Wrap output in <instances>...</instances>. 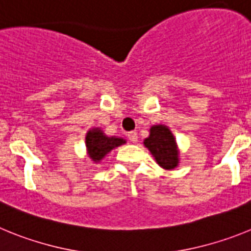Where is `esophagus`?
I'll return each instance as SVG.
<instances>
[{
  "label": "esophagus",
  "mask_w": 251,
  "mask_h": 251,
  "mask_svg": "<svg viewBox=\"0 0 251 251\" xmlns=\"http://www.w3.org/2000/svg\"><path fill=\"white\" fill-rule=\"evenodd\" d=\"M127 136H128V139H129L132 143H136V142L138 141V134H137V132H134V130H133V132L128 133Z\"/></svg>",
  "instance_id": "esophagus-1"
}]
</instances>
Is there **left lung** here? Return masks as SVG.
Masks as SVG:
<instances>
[{
  "label": "left lung",
  "instance_id": "left-lung-1",
  "mask_svg": "<svg viewBox=\"0 0 251 251\" xmlns=\"http://www.w3.org/2000/svg\"><path fill=\"white\" fill-rule=\"evenodd\" d=\"M143 143L162 168L174 170L178 166L179 153L177 150L176 139L167 126H152L150 129V137L146 138Z\"/></svg>",
  "mask_w": 251,
  "mask_h": 251
}]
</instances>
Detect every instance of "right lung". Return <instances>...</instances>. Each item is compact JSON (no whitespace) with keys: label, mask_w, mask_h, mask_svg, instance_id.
<instances>
[{"label":"right lung","mask_w":251,"mask_h":251,"mask_svg":"<svg viewBox=\"0 0 251 251\" xmlns=\"http://www.w3.org/2000/svg\"><path fill=\"white\" fill-rule=\"evenodd\" d=\"M126 139L118 137H108L100 128H93L86 133L85 145L88 154L94 162H100L106 153L119 146L124 145Z\"/></svg>","instance_id":"1"}]
</instances>
